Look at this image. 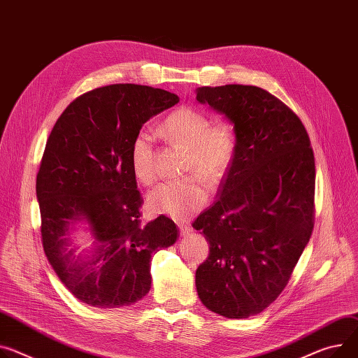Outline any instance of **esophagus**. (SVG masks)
Listing matches in <instances>:
<instances>
[{"label": "esophagus", "instance_id": "obj_1", "mask_svg": "<svg viewBox=\"0 0 358 358\" xmlns=\"http://www.w3.org/2000/svg\"><path fill=\"white\" fill-rule=\"evenodd\" d=\"M179 231H180V234L183 235V236H186V235H189V234H192V229L187 224H179Z\"/></svg>", "mask_w": 358, "mask_h": 358}]
</instances>
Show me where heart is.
Instances as JSON below:
<instances>
[{"instance_id":"b5f03b06","label":"heart","mask_w":358,"mask_h":358,"mask_svg":"<svg viewBox=\"0 0 358 358\" xmlns=\"http://www.w3.org/2000/svg\"><path fill=\"white\" fill-rule=\"evenodd\" d=\"M162 133L169 141L189 149L186 171L196 173L157 185L150 190L148 203L156 213L186 217L209 199L210 189L204 179L210 185H217L228 175L236 149L235 134L227 123L212 124L206 113L194 107H179L172 112L163 120ZM153 143L152 131L142 129L134 134L130 145L131 172L143 183L155 176Z\"/></svg>"}]
</instances>
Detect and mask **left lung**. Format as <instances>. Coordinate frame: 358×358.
Instances as JSON below:
<instances>
[{"label":"left lung","instance_id":"left-lung-1","mask_svg":"<svg viewBox=\"0 0 358 358\" xmlns=\"http://www.w3.org/2000/svg\"><path fill=\"white\" fill-rule=\"evenodd\" d=\"M196 100L225 116L236 141L217 201L194 222L209 242L196 291L212 313L248 318L282 292L311 238L314 153L298 116L261 87H199Z\"/></svg>","mask_w":358,"mask_h":358}]
</instances>
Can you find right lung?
Here are the masks:
<instances>
[{"instance_id": "1", "label": "right lung", "mask_w": 358, "mask_h": 358, "mask_svg": "<svg viewBox=\"0 0 358 358\" xmlns=\"http://www.w3.org/2000/svg\"><path fill=\"white\" fill-rule=\"evenodd\" d=\"M179 97L139 85L92 90L67 106L54 124L36 192L44 252L81 302L97 308L131 306L152 284L150 259L178 239L172 219L141 222L143 198L130 166L134 134ZM92 245L80 252L72 236Z\"/></svg>"}]
</instances>
